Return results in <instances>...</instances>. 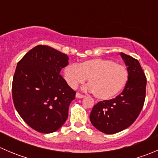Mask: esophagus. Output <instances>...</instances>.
<instances>
[{"label": "esophagus", "mask_w": 158, "mask_h": 158, "mask_svg": "<svg viewBox=\"0 0 158 158\" xmlns=\"http://www.w3.org/2000/svg\"><path fill=\"white\" fill-rule=\"evenodd\" d=\"M85 96V95H82V94L79 93V92H77V93L76 94V98H84Z\"/></svg>", "instance_id": "esophagus-1"}]
</instances>
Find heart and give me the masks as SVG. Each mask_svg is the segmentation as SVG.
I'll use <instances>...</instances> for the list:
<instances>
[{
  "mask_svg": "<svg viewBox=\"0 0 158 158\" xmlns=\"http://www.w3.org/2000/svg\"><path fill=\"white\" fill-rule=\"evenodd\" d=\"M66 83L76 89L89 78V90L95 98L107 100L119 93L128 82V72L125 66L108 59H92L80 64L72 63L63 69Z\"/></svg>",
  "mask_w": 158,
  "mask_h": 158,
  "instance_id": "b5f03b06",
  "label": "heart"
}]
</instances>
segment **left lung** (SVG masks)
<instances>
[{
  "label": "left lung",
  "instance_id": "obj_1",
  "mask_svg": "<svg viewBox=\"0 0 158 158\" xmlns=\"http://www.w3.org/2000/svg\"><path fill=\"white\" fill-rule=\"evenodd\" d=\"M128 72L125 89L115 98L98 102L89 118L93 126L106 134H115L135 122L144 106L147 78L138 60L121 52Z\"/></svg>",
  "mask_w": 158,
  "mask_h": 158
}]
</instances>
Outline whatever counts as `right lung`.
Masks as SVG:
<instances>
[{
  "label": "right lung",
  "mask_w": 158,
  "mask_h": 158,
  "mask_svg": "<svg viewBox=\"0 0 158 158\" xmlns=\"http://www.w3.org/2000/svg\"><path fill=\"white\" fill-rule=\"evenodd\" d=\"M67 55L39 45L17 63L12 82L15 109L23 120L44 134L58 130L68 118L76 92L60 74L69 64Z\"/></svg>",
  "instance_id": "add662e5"
}]
</instances>
